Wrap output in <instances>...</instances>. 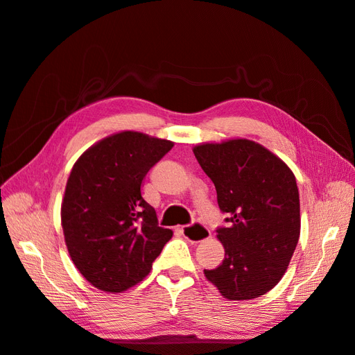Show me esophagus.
<instances>
[{
  "instance_id": "esophagus-1",
  "label": "esophagus",
  "mask_w": 355,
  "mask_h": 355,
  "mask_svg": "<svg viewBox=\"0 0 355 355\" xmlns=\"http://www.w3.org/2000/svg\"><path fill=\"white\" fill-rule=\"evenodd\" d=\"M180 232L182 234L184 238L191 242H202L210 236L209 229L200 223H196L191 226H182L180 227Z\"/></svg>"
}]
</instances>
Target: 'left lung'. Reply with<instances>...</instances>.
<instances>
[{
  "label": "left lung",
  "instance_id": "1",
  "mask_svg": "<svg viewBox=\"0 0 355 355\" xmlns=\"http://www.w3.org/2000/svg\"><path fill=\"white\" fill-rule=\"evenodd\" d=\"M213 181L227 227L218 229L225 248L206 279L227 300L266 295L284 275L300 236V200L288 165L254 141L236 137L193 148Z\"/></svg>",
  "mask_w": 355,
  "mask_h": 355
}]
</instances>
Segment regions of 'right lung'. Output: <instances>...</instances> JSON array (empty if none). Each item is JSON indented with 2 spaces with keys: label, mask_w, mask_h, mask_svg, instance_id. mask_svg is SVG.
Returning <instances> with one entry per match:
<instances>
[{
  "label": "right lung",
  "mask_w": 355,
  "mask_h": 355,
  "mask_svg": "<svg viewBox=\"0 0 355 355\" xmlns=\"http://www.w3.org/2000/svg\"><path fill=\"white\" fill-rule=\"evenodd\" d=\"M174 142L123 130L89 146L73 164L60 205L65 243L84 279L105 293L142 282L171 239L142 194V180Z\"/></svg>",
  "instance_id": "1"
}]
</instances>
